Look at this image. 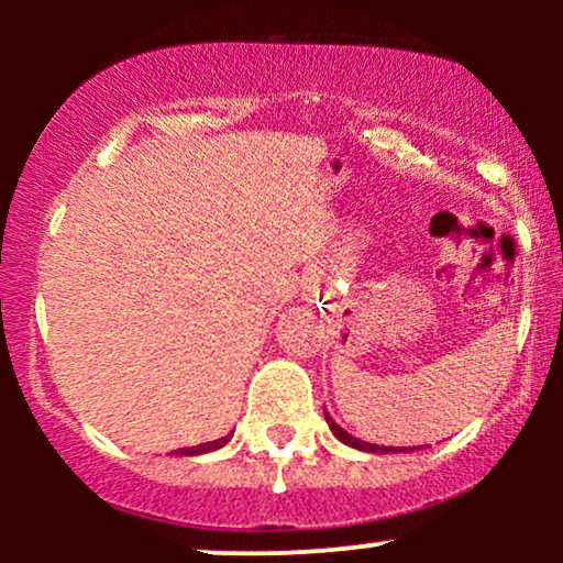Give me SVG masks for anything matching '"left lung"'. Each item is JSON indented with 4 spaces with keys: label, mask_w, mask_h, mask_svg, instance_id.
<instances>
[{
    "label": "left lung",
    "mask_w": 563,
    "mask_h": 563,
    "mask_svg": "<svg viewBox=\"0 0 563 563\" xmlns=\"http://www.w3.org/2000/svg\"><path fill=\"white\" fill-rule=\"evenodd\" d=\"M325 421H328V426H331V431H333V437L335 439H341V442L344 444H349V448H354V450H365V452H394L397 448H380V444H371V442H363V439H357V437H352V434H346L344 429H341L339 423L333 421L331 416H328L325 412ZM405 450V448H402ZM410 450H416V448H410Z\"/></svg>",
    "instance_id": "left-lung-1"
}]
</instances>
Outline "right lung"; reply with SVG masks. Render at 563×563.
Returning a JSON list of instances; mask_svg holds the SVG:
<instances>
[{
	"mask_svg": "<svg viewBox=\"0 0 563 563\" xmlns=\"http://www.w3.org/2000/svg\"><path fill=\"white\" fill-rule=\"evenodd\" d=\"M230 437H222V439H214V442H206V444H198V448H187V450H179V455H203V452H211V450H219L224 448V444L230 442Z\"/></svg>",
	"mask_w": 563,
	"mask_h": 563,
	"instance_id": "obj_1",
	"label": "right lung"
}]
</instances>
